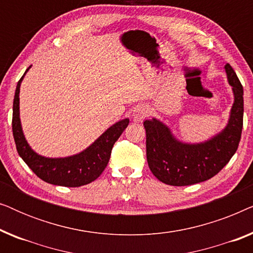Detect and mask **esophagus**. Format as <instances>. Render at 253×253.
<instances>
[{
  "instance_id": "34e87169",
  "label": "esophagus",
  "mask_w": 253,
  "mask_h": 253,
  "mask_svg": "<svg viewBox=\"0 0 253 253\" xmlns=\"http://www.w3.org/2000/svg\"><path fill=\"white\" fill-rule=\"evenodd\" d=\"M150 110L145 105H138L133 110V121L134 122H141L148 116Z\"/></svg>"
}]
</instances>
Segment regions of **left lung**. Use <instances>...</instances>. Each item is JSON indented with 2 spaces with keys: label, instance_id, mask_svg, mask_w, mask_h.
I'll return each instance as SVG.
<instances>
[{
  "label": "left lung",
  "instance_id": "left-lung-1",
  "mask_svg": "<svg viewBox=\"0 0 253 253\" xmlns=\"http://www.w3.org/2000/svg\"><path fill=\"white\" fill-rule=\"evenodd\" d=\"M224 69L228 82L233 86L235 101L229 123L217 136L203 144H183L159 121L153 119L144 122L148 167L162 183L185 186L207 181L215 176L237 151L243 129V86L229 63Z\"/></svg>",
  "mask_w": 253,
  "mask_h": 253
}]
</instances>
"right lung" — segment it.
<instances>
[{
  "mask_svg": "<svg viewBox=\"0 0 253 253\" xmlns=\"http://www.w3.org/2000/svg\"><path fill=\"white\" fill-rule=\"evenodd\" d=\"M23 78L24 76L17 84L12 107V134L20 158L38 177L50 184L77 188L95 181L108 165L114 144L126 130L129 119L120 121L110 126L82 153L60 159L41 157L31 150L20 126L19 87Z\"/></svg>",
  "mask_w": 253,
  "mask_h": 253,
  "instance_id": "right-lung-1",
  "label": "right lung"
}]
</instances>
